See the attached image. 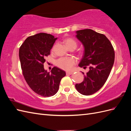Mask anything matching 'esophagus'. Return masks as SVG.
I'll list each match as a JSON object with an SVG mask.
<instances>
[{
    "instance_id": "1",
    "label": "esophagus",
    "mask_w": 131,
    "mask_h": 131,
    "mask_svg": "<svg viewBox=\"0 0 131 131\" xmlns=\"http://www.w3.org/2000/svg\"><path fill=\"white\" fill-rule=\"evenodd\" d=\"M73 73V72H66L67 74H69V75H71V74H72Z\"/></svg>"
}]
</instances>
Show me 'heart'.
<instances>
[{
    "instance_id": "b5f03b06",
    "label": "heart",
    "mask_w": 131,
    "mask_h": 131,
    "mask_svg": "<svg viewBox=\"0 0 131 131\" xmlns=\"http://www.w3.org/2000/svg\"><path fill=\"white\" fill-rule=\"evenodd\" d=\"M65 43L66 45L68 47L72 45H74L77 47V42L72 38L66 39L65 40ZM53 48L54 47H53L52 50ZM75 62H76V61L73 57H62L57 59L56 62V64L57 66L61 69L69 70L73 68Z\"/></svg>"
}]
</instances>
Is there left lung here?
<instances>
[{
	"label": "left lung",
	"mask_w": 131,
	"mask_h": 131,
	"mask_svg": "<svg viewBox=\"0 0 131 131\" xmlns=\"http://www.w3.org/2000/svg\"><path fill=\"white\" fill-rule=\"evenodd\" d=\"M76 37L84 46V51L79 66L89 71L84 74V81L75 84L79 93L91 95L101 89L108 79L114 64L113 47L105 35L90 29L76 31Z\"/></svg>",
	"instance_id": "1"
}]
</instances>
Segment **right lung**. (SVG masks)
Returning a JSON list of instances; mask_svg holds the SVG:
<instances>
[{
	"mask_svg": "<svg viewBox=\"0 0 131 131\" xmlns=\"http://www.w3.org/2000/svg\"><path fill=\"white\" fill-rule=\"evenodd\" d=\"M57 39L53 35L40 33L28 37L19 50V57L23 75L34 92L49 97L56 94L61 79L66 74L64 70L54 67L50 72L43 68L45 57Z\"/></svg>",
	"mask_w": 131,
	"mask_h": 131,
	"instance_id": "obj_1",
	"label": "right lung"
}]
</instances>
